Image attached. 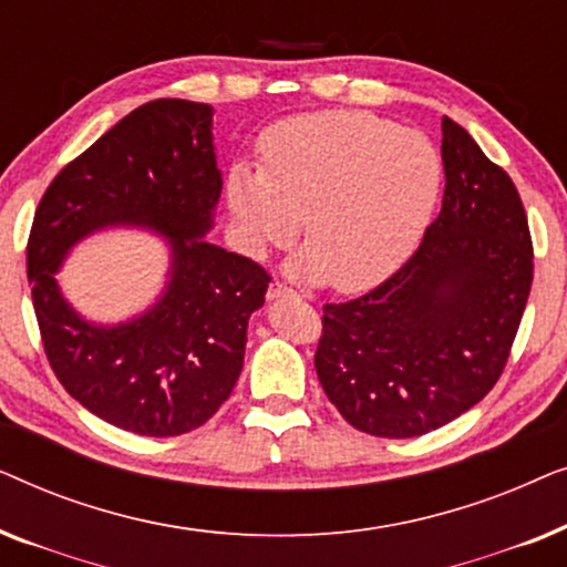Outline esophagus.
<instances>
[{
  "instance_id": "obj_1",
  "label": "esophagus",
  "mask_w": 567,
  "mask_h": 567,
  "mask_svg": "<svg viewBox=\"0 0 567 567\" xmlns=\"http://www.w3.org/2000/svg\"><path fill=\"white\" fill-rule=\"evenodd\" d=\"M281 297H299L297 291L291 289V286H286V284H270V289H268V299H281Z\"/></svg>"
}]
</instances>
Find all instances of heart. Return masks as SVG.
I'll return each mask as SVG.
<instances>
[{"instance_id": "obj_1", "label": "heart", "mask_w": 567, "mask_h": 567, "mask_svg": "<svg viewBox=\"0 0 567 567\" xmlns=\"http://www.w3.org/2000/svg\"><path fill=\"white\" fill-rule=\"evenodd\" d=\"M441 181V154L421 131L328 111L276 123L262 136L260 169H231L229 206L255 250L291 243L305 219L299 274L353 291L415 250Z\"/></svg>"}]
</instances>
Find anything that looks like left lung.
Returning <instances> with one entry per match:
<instances>
[{
    "instance_id": "left-lung-1",
    "label": "left lung",
    "mask_w": 567,
    "mask_h": 567,
    "mask_svg": "<svg viewBox=\"0 0 567 567\" xmlns=\"http://www.w3.org/2000/svg\"><path fill=\"white\" fill-rule=\"evenodd\" d=\"M444 200L400 270L322 307L315 369L338 413L382 439L452 423L498 382L534 278L514 181L467 131L441 121Z\"/></svg>"
}]
</instances>
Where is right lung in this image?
<instances>
[{"instance_id": "add662e5", "label": "right lung", "mask_w": 567, "mask_h": 567, "mask_svg": "<svg viewBox=\"0 0 567 567\" xmlns=\"http://www.w3.org/2000/svg\"><path fill=\"white\" fill-rule=\"evenodd\" d=\"M221 193L212 105L152 100L69 162L45 188L28 237V281L53 374L76 402L138 436L204 425L243 371L247 320L270 274L206 243ZM134 223L174 247L166 297L134 323L97 329L60 297L69 246L95 228Z\"/></svg>"}]
</instances>
